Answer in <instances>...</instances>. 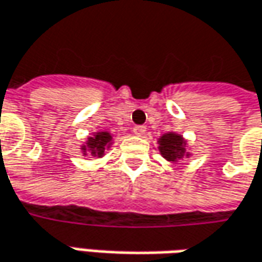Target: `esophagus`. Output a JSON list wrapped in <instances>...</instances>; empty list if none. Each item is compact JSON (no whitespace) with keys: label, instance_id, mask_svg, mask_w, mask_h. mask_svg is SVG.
<instances>
[{"label":"esophagus","instance_id":"obj_1","mask_svg":"<svg viewBox=\"0 0 262 262\" xmlns=\"http://www.w3.org/2000/svg\"><path fill=\"white\" fill-rule=\"evenodd\" d=\"M133 133H135L136 136H145L146 127H145V126H135V127H133Z\"/></svg>","mask_w":262,"mask_h":262}]
</instances>
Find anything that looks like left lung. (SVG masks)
I'll list each match as a JSON object with an SVG mask.
<instances>
[{
	"label": "left lung",
	"mask_w": 262,
	"mask_h": 262,
	"mask_svg": "<svg viewBox=\"0 0 262 262\" xmlns=\"http://www.w3.org/2000/svg\"><path fill=\"white\" fill-rule=\"evenodd\" d=\"M158 149L161 155L169 162H178L180 159L190 158V152H187V140L183 135L176 132H167L158 139Z\"/></svg>",
	"instance_id": "left-lung-1"
}]
</instances>
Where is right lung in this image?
Wrapping results in <instances>:
<instances>
[{
    "label": "right lung",
    "instance_id": "obj_1",
    "mask_svg": "<svg viewBox=\"0 0 262 262\" xmlns=\"http://www.w3.org/2000/svg\"><path fill=\"white\" fill-rule=\"evenodd\" d=\"M112 145H113V135L110 132H95L81 146V150L84 155H93L97 158H101L105 155V150L110 149Z\"/></svg>",
    "mask_w": 262,
    "mask_h": 262
}]
</instances>
